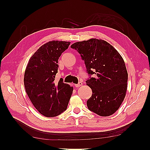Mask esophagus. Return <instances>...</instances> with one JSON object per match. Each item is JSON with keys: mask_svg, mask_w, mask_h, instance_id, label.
I'll use <instances>...</instances> for the list:
<instances>
[{"mask_svg": "<svg viewBox=\"0 0 150 150\" xmlns=\"http://www.w3.org/2000/svg\"><path fill=\"white\" fill-rule=\"evenodd\" d=\"M83 85V83H82V82H79L78 83V84H75V86L76 87L78 88H79V87H80V86H81Z\"/></svg>", "mask_w": 150, "mask_h": 150, "instance_id": "obj_1", "label": "esophagus"}]
</instances>
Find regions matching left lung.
Wrapping results in <instances>:
<instances>
[{
    "mask_svg": "<svg viewBox=\"0 0 150 150\" xmlns=\"http://www.w3.org/2000/svg\"><path fill=\"white\" fill-rule=\"evenodd\" d=\"M71 47L80 54L89 76L86 83L93 93L87 101L88 109L101 116L114 114L123 101L127 90L128 72L123 59L102 39L77 42Z\"/></svg>",
    "mask_w": 150,
    "mask_h": 150,
    "instance_id": "1",
    "label": "left lung"
}]
</instances>
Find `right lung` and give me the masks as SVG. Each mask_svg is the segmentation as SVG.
<instances>
[{
    "instance_id": "obj_1",
    "label": "right lung",
    "mask_w": 150,
    "mask_h": 150,
    "mask_svg": "<svg viewBox=\"0 0 150 150\" xmlns=\"http://www.w3.org/2000/svg\"><path fill=\"white\" fill-rule=\"evenodd\" d=\"M69 42L52 40L42 45L29 61L24 74V86L30 101L40 114L54 117L67 107L73 88L58 83L55 78L58 59L70 45Z\"/></svg>"
}]
</instances>
